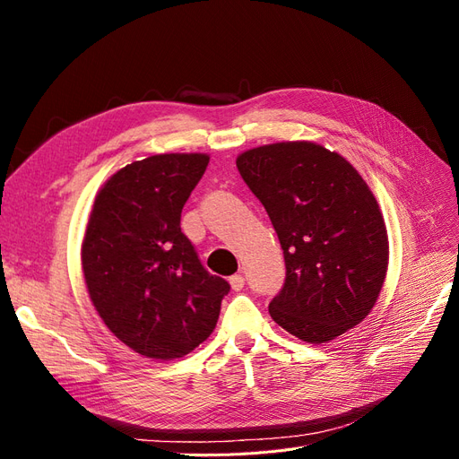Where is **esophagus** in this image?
I'll list each match as a JSON object with an SVG mask.
<instances>
[{
	"label": "esophagus",
	"mask_w": 459,
	"mask_h": 459,
	"mask_svg": "<svg viewBox=\"0 0 459 459\" xmlns=\"http://www.w3.org/2000/svg\"><path fill=\"white\" fill-rule=\"evenodd\" d=\"M230 285L233 290H241L245 287V277L241 273H235L230 277Z\"/></svg>",
	"instance_id": "1"
}]
</instances>
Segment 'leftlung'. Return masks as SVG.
<instances>
[{"label":"left lung","mask_w":459,"mask_h":459,"mask_svg":"<svg viewBox=\"0 0 459 459\" xmlns=\"http://www.w3.org/2000/svg\"><path fill=\"white\" fill-rule=\"evenodd\" d=\"M245 184L280 238L287 277L270 316L310 344L362 324L388 268L377 199L354 166L314 142H280L238 157Z\"/></svg>","instance_id":"obj_1"}]
</instances>
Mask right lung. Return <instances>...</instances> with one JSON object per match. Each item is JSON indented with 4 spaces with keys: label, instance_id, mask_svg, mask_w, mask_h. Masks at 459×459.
Segmentation results:
<instances>
[{
    "label": "right lung",
    "instance_id": "add662e5",
    "mask_svg": "<svg viewBox=\"0 0 459 459\" xmlns=\"http://www.w3.org/2000/svg\"><path fill=\"white\" fill-rule=\"evenodd\" d=\"M204 152L126 164L97 191L82 272L97 314L137 354L174 359L211 337L230 283L211 275L179 228L203 178Z\"/></svg>",
    "mask_w": 459,
    "mask_h": 459
}]
</instances>
